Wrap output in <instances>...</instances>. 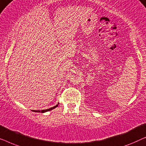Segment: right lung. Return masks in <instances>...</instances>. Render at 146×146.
I'll list each match as a JSON object with an SVG mask.
<instances>
[{
    "instance_id": "obj_1",
    "label": "right lung",
    "mask_w": 146,
    "mask_h": 146,
    "mask_svg": "<svg viewBox=\"0 0 146 146\" xmlns=\"http://www.w3.org/2000/svg\"><path fill=\"white\" fill-rule=\"evenodd\" d=\"M58 104H58L57 105H56L55 106H54V107H52V108H49V109H46V110H32V111H35V112H41V113H44V112H46V111H50V110H53V109H54L55 108H56L58 106Z\"/></svg>"
}]
</instances>
